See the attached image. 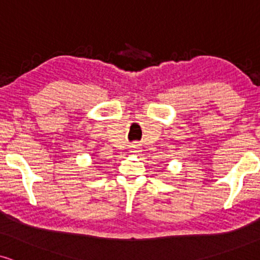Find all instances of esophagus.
<instances>
[{"label": "esophagus", "instance_id": "1", "mask_svg": "<svg viewBox=\"0 0 260 260\" xmlns=\"http://www.w3.org/2000/svg\"><path fill=\"white\" fill-rule=\"evenodd\" d=\"M139 151H140L139 145H137V144H132V145H131V152L137 154V152H139Z\"/></svg>", "mask_w": 260, "mask_h": 260}]
</instances>
